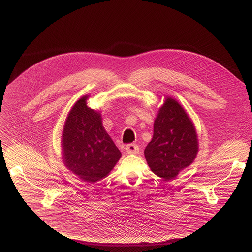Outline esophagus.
Returning <instances> with one entry per match:
<instances>
[{
  "label": "esophagus",
  "instance_id": "34e87169",
  "mask_svg": "<svg viewBox=\"0 0 252 252\" xmlns=\"http://www.w3.org/2000/svg\"><path fill=\"white\" fill-rule=\"evenodd\" d=\"M126 151L127 154H138L139 148L136 145H134V143H129V145L126 147Z\"/></svg>",
  "mask_w": 252,
  "mask_h": 252
}]
</instances>
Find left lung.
<instances>
[{
  "label": "left lung",
  "instance_id": "8db88e82",
  "mask_svg": "<svg viewBox=\"0 0 252 252\" xmlns=\"http://www.w3.org/2000/svg\"><path fill=\"white\" fill-rule=\"evenodd\" d=\"M198 152L195 127L174 98L166 97L154 124V136L145 150L152 171L164 181L190 165Z\"/></svg>",
  "mask_w": 252,
  "mask_h": 252
}]
</instances>
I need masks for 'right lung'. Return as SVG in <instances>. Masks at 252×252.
<instances>
[{"label":"right lung","mask_w":252,"mask_h":252,"mask_svg":"<svg viewBox=\"0 0 252 252\" xmlns=\"http://www.w3.org/2000/svg\"><path fill=\"white\" fill-rule=\"evenodd\" d=\"M89 95L81 97L69 111L62 135L65 166L88 183L100 181L122 157L103 128L99 112L87 105Z\"/></svg>","instance_id":"obj_1"}]
</instances>
